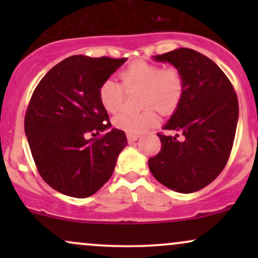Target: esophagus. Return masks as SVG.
Listing matches in <instances>:
<instances>
[{"mask_svg": "<svg viewBox=\"0 0 258 258\" xmlns=\"http://www.w3.org/2000/svg\"><path fill=\"white\" fill-rule=\"evenodd\" d=\"M138 138H139L138 135H133V133H127V139H128L130 143H132V142H136Z\"/></svg>", "mask_w": 258, "mask_h": 258, "instance_id": "34e87169", "label": "esophagus"}]
</instances>
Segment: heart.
<instances>
[{"label": "heart", "mask_w": 258, "mask_h": 258, "mask_svg": "<svg viewBox=\"0 0 258 258\" xmlns=\"http://www.w3.org/2000/svg\"><path fill=\"white\" fill-rule=\"evenodd\" d=\"M121 84L108 79L99 86L98 99L100 105L109 114L120 111L123 105L125 91L139 88V104L146 106L139 112H122L112 120L115 127L127 133L146 132L156 126L160 112L167 115L179 105L184 93V78L178 68H161L158 64L143 60L133 61L120 74Z\"/></svg>", "instance_id": "1"}]
</instances>
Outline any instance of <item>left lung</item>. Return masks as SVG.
I'll use <instances>...</instances> for the list:
<instances>
[{
    "mask_svg": "<svg viewBox=\"0 0 258 258\" xmlns=\"http://www.w3.org/2000/svg\"><path fill=\"white\" fill-rule=\"evenodd\" d=\"M153 58L178 68L184 93L164 126L178 133H158L161 150L148 165L161 184L194 193L217 178L227 165L239 117L238 97L220 67L194 49L178 48Z\"/></svg>",
    "mask_w": 258,
    "mask_h": 258,
    "instance_id": "left-lung-1",
    "label": "left lung"
}]
</instances>
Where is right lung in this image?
<instances>
[{"label":"right lung","mask_w":258,"mask_h":258,"mask_svg":"<svg viewBox=\"0 0 258 258\" xmlns=\"http://www.w3.org/2000/svg\"><path fill=\"white\" fill-rule=\"evenodd\" d=\"M126 59L72 55L35 88L25 112V135L38 173L59 193L91 197L114 172L127 138L121 130H108L111 123L98 90ZM90 134L100 137L88 140Z\"/></svg>","instance_id":"obj_1"}]
</instances>
